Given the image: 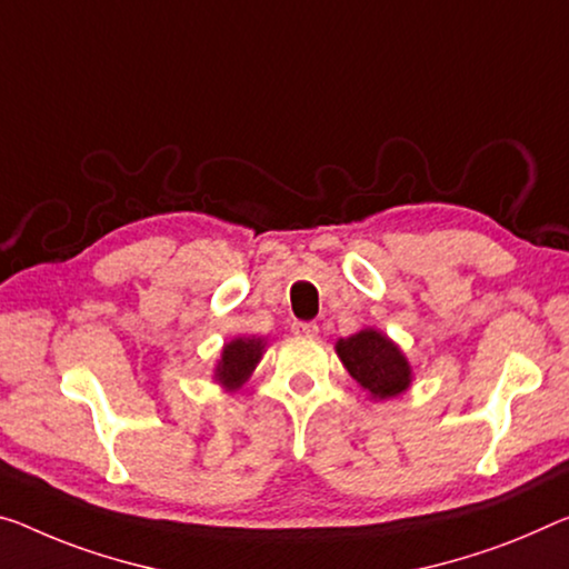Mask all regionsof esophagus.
I'll return each mask as SVG.
<instances>
[{
    "instance_id": "esophagus-1",
    "label": "esophagus",
    "mask_w": 569,
    "mask_h": 569,
    "mask_svg": "<svg viewBox=\"0 0 569 569\" xmlns=\"http://www.w3.org/2000/svg\"><path fill=\"white\" fill-rule=\"evenodd\" d=\"M292 333H295V336H305V338L318 336V322H310V320H295V322H292Z\"/></svg>"
}]
</instances>
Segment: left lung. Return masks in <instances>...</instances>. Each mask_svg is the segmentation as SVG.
Returning a JSON list of instances; mask_svg holds the SVG:
<instances>
[{"label":"left lung","mask_w":569,"mask_h":569,"mask_svg":"<svg viewBox=\"0 0 569 569\" xmlns=\"http://www.w3.org/2000/svg\"><path fill=\"white\" fill-rule=\"evenodd\" d=\"M336 351L348 373L373 399L397 397L409 387V363L399 348L379 330H361L351 338H340Z\"/></svg>","instance_id":"left-lung-1"}]
</instances>
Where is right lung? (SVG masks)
I'll return each mask as SVG.
<instances>
[{
  "mask_svg": "<svg viewBox=\"0 0 569 569\" xmlns=\"http://www.w3.org/2000/svg\"><path fill=\"white\" fill-rule=\"evenodd\" d=\"M261 351H264V343L261 338H236L229 346L223 348L221 361H218L216 379L229 389H239L243 381L249 379V373L254 371L259 363Z\"/></svg>",
  "mask_w": 569,
  "mask_h": 569,
  "instance_id": "1",
  "label": "right lung"
}]
</instances>
